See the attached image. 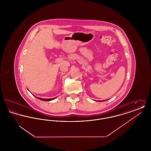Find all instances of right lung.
<instances>
[{
	"instance_id": "right-lung-1",
	"label": "right lung",
	"mask_w": 151,
	"mask_h": 151,
	"mask_svg": "<svg viewBox=\"0 0 151 151\" xmlns=\"http://www.w3.org/2000/svg\"><path fill=\"white\" fill-rule=\"evenodd\" d=\"M38 99H39V100H41L42 101H51L52 100H54V99H55V97H54V98H52V99H41V98H39V97H37Z\"/></svg>"
}]
</instances>
